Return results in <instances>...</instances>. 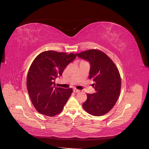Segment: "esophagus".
Returning <instances> with one entry per match:
<instances>
[{"label":"esophagus","mask_w":149,"mask_h":149,"mask_svg":"<svg viewBox=\"0 0 149 149\" xmlns=\"http://www.w3.org/2000/svg\"><path fill=\"white\" fill-rule=\"evenodd\" d=\"M73 92H75V93H77V92H80V90H77V89L75 88H74L73 89Z\"/></svg>","instance_id":"obj_1"}]
</instances>
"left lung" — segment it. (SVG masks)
Listing matches in <instances>:
<instances>
[{
	"label": "left lung",
	"instance_id": "1",
	"mask_svg": "<svg viewBox=\"0 0 149 149\" xmlns=\"http://www.w3.org/2000/svg\"><path fill=\"white\" fill-rule=\"evenodd\" d=\"M90 63L89 79L96 93H87V99L82 107L90 114L100 116L108 113L116 104L121 87L118 69L106 54L98 49H90L76 54Z\"/></svg>",
	"mask_w": 149,
	"mask_h": 149
}]
</instances>
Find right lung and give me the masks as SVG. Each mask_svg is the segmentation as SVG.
Instances as JSON below:
<instances>
[{
    "label": "right lung",
    "instance_id": "1",
    "mask_svg": "<svg viewBox=\"0 0 149 149\" xmlns=\"http://www.w3.org/2000/svg\"><path fill=\"white\" fill-rule=\"evenodd\" d=\"M76 57L68 54L46 51L38 54L28 70L26 87L31 102L38 112L47 116L60 113L73 90L55 87V79Z\"/></svg>",
    "mask_w": 149,
    "mask_h": 149
}]
</instances>
